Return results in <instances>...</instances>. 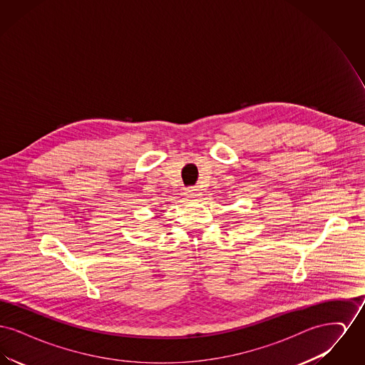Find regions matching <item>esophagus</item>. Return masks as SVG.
I'll return each instance as SVG.
<instances>
[{
    "label": "esophagus",
    "instance_id": "34e87169",
    "mask_svg": "<svg viewBox=\"0 0 365 365\" xmlns=\"http://www.w3.org/2000/svg\"><path fill=\"white\" fill-rule=\"evenodd\" d=\"M185 197L187 200L195 201V200H198L201 197V191L198 190L197 187H189L187 190L185 191Z\"/></svg>",
    "mask_w": 365,
    "mask_h": 365
}]
</instances>
